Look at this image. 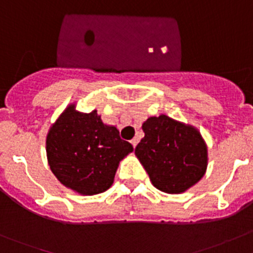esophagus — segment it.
Listing matches in <instances>:
<instances>
[{"instance_id": "esophagus-1", "label": "esophagus", "mask_w": 253, "mask_h": 253, "mask_svg": "<svg viewBox=\"0 0 253 253\" xmlns=\"http://www.w3.org/2000/svg\"><path fill=\"white\" fill-rule=\"evenodd\" d=\"M131 144L133 145V148H136V145L138 144V138H133V139H132V141H131Z\"/></svg>"}]
</instances>
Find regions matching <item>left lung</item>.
<instances>
[{"label":"left lung","instance_id":"1","mask_svg":"<svg viewBox=\"0 0 253 253\" xmlns=\"http://www.w3.org/2000/svg\"><path fill=\"white\" fill-rule=\"evenodd\" d=\"M144 137L134 154L153 186L165 193L187 191L206 174L208 149L200 131L167 115L143 122Z\"/></svg>","mask_w":253,"mask_h":253}]
</instances>
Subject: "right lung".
<instances>
[{
  "label": "right lung",
  "mask_w": 253,
  "mask_h": 253,
  "mask_svg": "<svg viewBox=\"0 0 253 253\" xmlns=\"http://www.w3.org/2000/svg\"><path fill=\"white\" fill-rule=\"evenodd\" d=\"M133 152L119 129L101 121L96 110L89 114L70 104L51 125L46 157L52 174L65 187L83 196L104 192L114 183L120 162Z\"/></svg>",
  "instance_id": "obj_1"
}]
</instances>
